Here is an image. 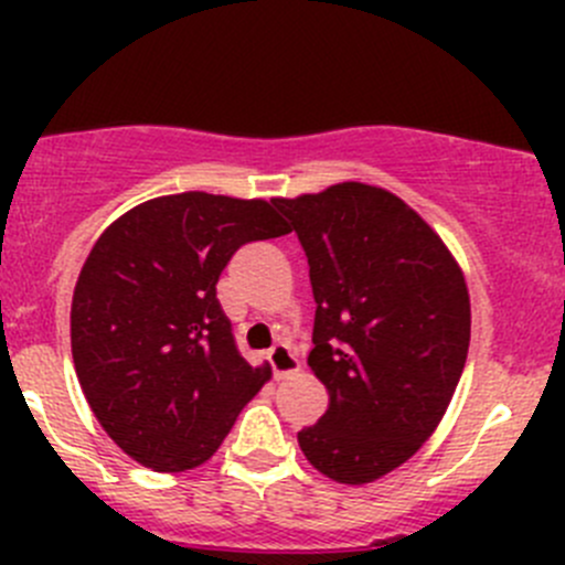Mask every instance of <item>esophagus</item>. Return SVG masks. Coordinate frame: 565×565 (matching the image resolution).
<instances>
[{"label":"esophagus","mask_w":565,"mask_h":565,"mask_svg":"<svg viewBox=\"0 0 565 565\" xmlns=\"http://www.w3.org/2000/svg\"><path fill=\"white\" fill-rule=\"evenodd\" d=\"M267 361H270L273 374H276L278 380L289 377V374H295L300 369L298 355H295V350L289 344H273L270 350H267Z\"/></svg>","instance_id":"obj_1"}]
</instances>
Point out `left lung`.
Masks as SVG:
<instances>
[{
	"label": "left lung",
	"mask_w": 565,
	"mask_h": 565,
	"mask_svg": "<svg viewBox=\"0 0 565 565\" xmlns=\"http://www.w3.org/2000/svg\"><path fill=\"white\" fill-rule=\"evenodd\" d=\"M273 204L309 259V366L330 393L298 443L333 481L369 483L429 440L457 391L470 344L465 276L431 226L383 188L341 182Z\"/></svg>",
	"instance_id": "1"
}]
</instances>
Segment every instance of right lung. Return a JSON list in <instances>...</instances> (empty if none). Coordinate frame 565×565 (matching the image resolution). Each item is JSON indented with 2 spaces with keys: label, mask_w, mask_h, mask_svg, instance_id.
<instances>
[{
  "label": "right lung",
  "mask_w": 565,
  "mask_h": 565,
  "mask_svg": "<svg viewBox=\"0 0 565 565\" xmlns=\"http://www.w3.org/2000/svg\"><path fill=\"white\" fill-rule=\"evenodd\" d=\"M287 232L270 202L188 191L139 204L98 237L73 292V363L128 457L182 472L218 451L270 369L241 355L215 284L237 248Z\"/></svg>",
  "instance_id": "1"
}]
</instances>
